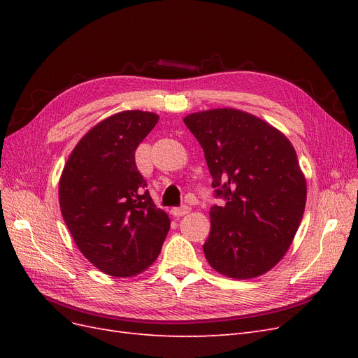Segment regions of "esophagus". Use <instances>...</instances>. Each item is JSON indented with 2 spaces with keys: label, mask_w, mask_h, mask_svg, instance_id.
Returning a JSON list of instances; mask_svg holds the SVG:
<instances>
[{
  "label": "esophagus",
  "mask_w": 358,
  "mask_h": 358,
  "mask_svg": "<svg viewBox=\"0 0 358 358\" xmlns=\"http://www.w3.org/2000/svg\"><path fill=\"white\" fill-rule=\"evenodd\" d=\"M189 212H191V208H188V206H182V208L171 209V215L175 216V218H179V216H185Z\"/></svg>",
  "instance_id": "obj_1"
}]
</instances>
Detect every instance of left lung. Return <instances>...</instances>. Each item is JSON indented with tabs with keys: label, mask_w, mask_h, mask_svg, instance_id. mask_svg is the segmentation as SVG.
Returning a JSON list of instances; mask_svg holds the SVG:
<instances>
[{
	"label": "left lung",
	"mask_w": 358,
	"mask_h": 358,
	"mask_svg": "<svg viewBox=\"0 0 358 358\" xmlns=\"http://www.w3.org/2000/svg\"><path fill=\"white\" fill-rule=\"evenodd\" d=\"M183 122L204 150L216 194L225 199L209 212L206 259L227 278L267 273L294 241L306 206L294 146L262 117L231 107L191 113Z\"/></svg>",
	"instance_id": "1"
}]
</instances>
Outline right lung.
I'll list each match as a JSON object with an SVG mask.
<instances>
[{
  "mask_svg": "<svg viewBox=\"0 0 358 358\" xmlns=\"http://www.w3.org/2000/svg\"><path fill=\"white\" fill-rule=\"evenodd\" d=\"M158 119L143 110L103 119L79 140L62 169V218L83 257L106 275L145 272L169 233V215L150 199L134 159Z\"/></svg>",
  "mask_w": 358,
  "mask_h": 358,
  "instance_id": "obj_1",
  "label": "right lung"
}]
</instances>
